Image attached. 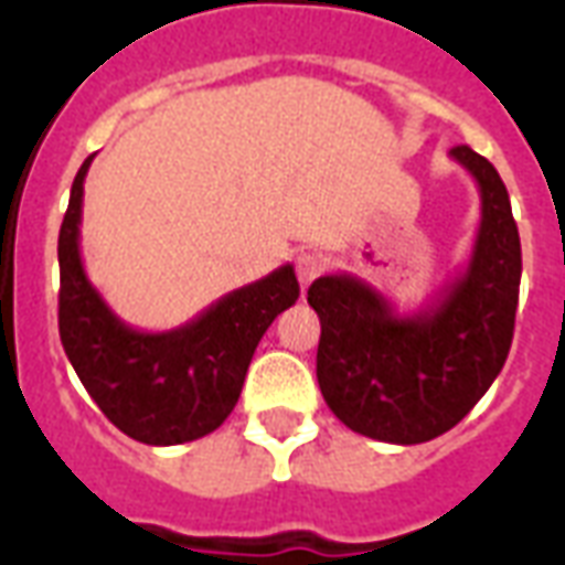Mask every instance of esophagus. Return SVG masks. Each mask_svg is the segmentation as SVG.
<instances>
[{"label":"esophagus","mask_w":565,"mask_h":565,"mask_svg":"<svg viewBox=\"0 0 565 565\" xmlns=\"http://www.w3.org/2000/svg\"><path fill=\"white\" fill-rule=\"evenodd\" d=\"M322 273V257L317 252H301L296 257V275H299L301 287H308V284Z\"/></svg>","instance_id":"1"}]
</instances>
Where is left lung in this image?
<instances>
[{"instance_id":"left-lung-1","label":"left lung","mask_w":565,"mask_h":565,"mask_svg":"<svg viewBox=\"0 0 565 565\" xmlns=\"http://www.w3.org/2000/svg\"><path fill=\"white\" fill-rule=\"evenodd\" d=\"M450 157L480 186L471 260L433 305L397 313L355 275H322L308 287L320 317L317 382L352 433L420 445L454 429L483 397L510 355L522 281V243L501 174L468 145Z\"/></svg>"}]
</instances>
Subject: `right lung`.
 Segmentation results:
<instances>
[{"label":"right lung","mask_w":565,"mask_h":565,"mask_svg":"<svg viewBox=\"0 0 565 565\" xmlns=\"http://www.w3.org/2000/svg\"><path fill=\"white\" fill-rule=\"evenodd\" d=\"M73 180L58 234V334L85 391L120 433L141 445L168 447L210 436L234 412L257 343L299 299L292 266L213 301L186 326L139 331L97 292L79 254L82 183Z\"/></svg>","instance_id":"right-lung-1"}]
</instances>
